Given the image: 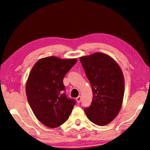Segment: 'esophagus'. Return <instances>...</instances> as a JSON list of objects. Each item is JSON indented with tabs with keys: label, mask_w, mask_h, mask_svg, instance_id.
<instances>
[{
	"label": "esophagus",
	"mask_w": 150,
	"mask_h": 150,
	"mask_svg": "<svg viewBox=\"0 0 150 150\" xmlns=\"http://www.w3.org/2000/svg\"><path fill=\"white\" fill-rule=\"evenodd\" d=\"M81 96H79L77 98H76V100H77V102L78 103H80L81 101Z\"/></svg>",
	"instance_id": "obj_1"
}]
</instances>
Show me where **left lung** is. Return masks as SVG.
<instances>
[{
    "instance_id": "1",
    "label": "left lung",
    "mask_w": 150,
    "mask_h": 150,
    "mask_svg": "<svg viewBox=\"0 0 150 150\" xmlns=\"http://www.w3.org/2000/svg\"><path fill=\"white\" fill-rule=\"evenodd\" d=\"M80 61L93 91L92 103L84 109L85 113L92 122L105 126L117 116L122 106V71L115 60L103 53L81 57Z\"/></svg>"
}]
</instances>
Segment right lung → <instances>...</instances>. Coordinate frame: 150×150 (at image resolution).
<instances>
[{
	"label": "right lung",
	"instance_id": "right-lung-1",
	"mask_svg": "<svg viewBox=\"0 0 150 150\" xmlns=\"http://www.w3.org/2000/svg\"><path fill=\"white\" fill-rule=\"evenodd\" d=\"M77 59L57 57L40 59L35 64L26 84V96L37 119L49 128H57L68 120L75 101L63 91V79Z\"/></svg>",
	"mask_w": 150,
	"mask_h": 150
}]
</instances>
